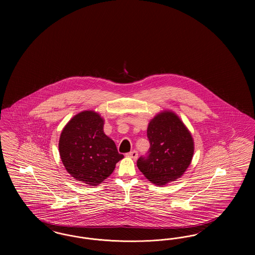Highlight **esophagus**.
I'll use <instances>...</instances> for the list:
<instances>
[{
    "instance_id": "34e87169",
    "label": "esophagus",
    "mask_w": 255,
    "mask_h": 255,
    "mask_svg": "<svg viewBox=\"0 0 255 255\" xmlns=\"http://www.w3.org/2000/svg\"><path fill=\"white\" fill-rule=\"evenodd\" d=\"M127 156H128V157H130V158H133V159H136V158H137V156H138V154H137V152H136L135 150H133L132 152L128 153V154H127Z\"/></svg>"
}]
</instances>
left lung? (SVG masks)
<instances>
[{"label": "left lung", "mask_w": 255, "mask_h": 255, "mask_svg": "<svg viewBox=\"0 0 255 255\" xmlns=\"http://www.w3.org/2000/svg\"><path fill=\"white\" fill-rule=\"evenodd\" d=\"M150 148L136 165L153 183L164 185L181 178L191 163L194 141L188 129L173 112L163 111L148 124Z\"/></svg>", "instance_id": "8db88e82"}]
</instances>
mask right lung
Instances as JSON below:
<instances>
[{"mask_svg": "<svg viewBox=\"0 0 255 255\" xmlns=\"http://www.w3.org/2000/svg\"><path fill=\"white\" fill-rule=\"evenodd\" d=\"M103 125L99 114L84 111L67 123L59 139L61 160L67 172L75 180L93 186L107 179L124 157L104 133Z\"/></svg>", "mask_w": 255, "mask_h": 255, "instance_id": "1", "label": "right lung"}]
</instances>
